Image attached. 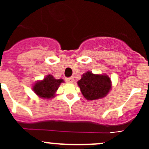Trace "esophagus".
<instances>
[{"label":"esophagus","mask_w":149,"mask_h":149,"mask_svg":"<svg viewBox=\"0 0 149 149\" xmlns=\"http://www.w3.org/2000/svg\"><path fill=\"white\" fill-rule=\"evenodd\" d=\"M66 82L69 84H73L74 82V78L73 77H70V78H67L66 79Z\"/></svg>","instance_id":"1"}]
</instances>
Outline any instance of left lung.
Returning a JSON list of instances; mask_svg holds the SVG:
<instances>
[{
  "instance_id": "obj_1",
  "label": "left lung",
  "mask_w": 149,
  "mask_h": 149,
  "mask_svg": "<svg viewBox=\"0 0 149 149\" xmlns=\"http://www.w3.org/2000/svg\"><path fill=\"white\" fill-rule=\"evenodd\" d=\"M78 85L84 97L88 100L103 98L112 88V82L107 75L94 74L91 71L82 75Z\"/></svg>"
}]
</instances>
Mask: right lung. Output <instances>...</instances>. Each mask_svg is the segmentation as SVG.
<instances>
[{"label": "right lung", "mask_w": 149, "mask_h": 149, "mask_svg": "<svg viewBox=\"0 0 149 149\" xmlns=\"http://www.w3.org/2000/svg\"><path fill=\"white\" fill-rule=\"evenodd\" d=\"M63 79H55L52 75H47L42 81H38L33 86V91L40 98L50 99L55 96L61 83H63Z\"/></svg>", "instance_id": "1"}]
</instances>
